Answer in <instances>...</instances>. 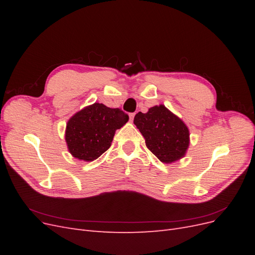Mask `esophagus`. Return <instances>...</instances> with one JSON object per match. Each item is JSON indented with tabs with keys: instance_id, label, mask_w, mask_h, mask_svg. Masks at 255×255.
I'll return each instance as SVG.
<instances>
[{
	"instance_id": "34e87169",
	"label": "esophagus",
	"mask_w": 255,
	"mask_h": 255,
	"mask_svg": "<svg viewBox=\"0 0 255 255\" xmlns=\"http://www.w3.org/2000/svg\"><path fill=\"white\" fill-rule=\"evenodd\" d=\"M128 117H129V121H133V120H134V117H135V113H130V114L128 115Z\"/></svg>"
}]
</instances>
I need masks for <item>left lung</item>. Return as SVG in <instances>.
Wrapping results in <instances>:
<instances>
[{"label": "left lung", "mask_w": 255, "mask_h": 255, "mask_svg": "<svg viewBox=\"0 0 255 255\" xmlns=\"http://www.w3.org/2000/svg\"><path fill=\"white\" fill-rule=\"evenodd\" d=\"M134 125L144 137L146 148L163 163H173L186 154L188 128L165 105L153 106L145 114H136Z\"/></svg>", "instance_id": "obj_1"}]
</instances>
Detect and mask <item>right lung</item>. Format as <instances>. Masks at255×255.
I'll list each match as a JSON object with an SVG mask.
<instances>
[{"label": "right lung", "instance_id": "1", "mask_svg": "<svg viewBox=\"0 0 255 255\" xmlns=\"http://www.w3.org/2000/svg\"><path fill=\"white\" fill-rule=\"evenodd\" d=\"M128 120L125 112L102 103L84 107L67 122L65 138L69 152L80 160L97 159L110 148L115 132Z\"/></svg>", "mask_w": 255, "mask_h": 255}]
</instances>
